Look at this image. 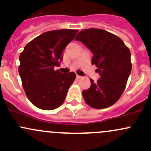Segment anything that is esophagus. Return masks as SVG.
Masks as SVG:
<instances>
[{"label":"esophagus","mask_w":151,"mask_h":151,"mask_svg":"<svg viewBox=\"0 0 151 151\" xmlns=\"http://www.w3.org/2000/svg\"><path fill=\"white\" fill-rule=\"evenodd\" d=\"M81 78H82V77H81V76L77 75V79H78V80H79V79H81Z\"/></svg>","instance_id":"obj_1"}]
</instances>
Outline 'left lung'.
Segmentation results:
<instances>
[{"instance_id": "left-lung-1", "label": "left lung", "mask_w": 151, "mask_h": 151, "mask_svg": "<svg viewBox=\"0 0 151 151\" xmlns=\"http://www.w3.org/2000/svg\"><path fill=\"white\" fill-rule=\"evenodd\" d=\"M75 40L80 41L93 53L92 64L98 69L100 78L82 91L85 101L92 108L106 109L120 98L132 70L129 47L118 36L102 29L82 30Z\"/></svg>"}]
</instances>
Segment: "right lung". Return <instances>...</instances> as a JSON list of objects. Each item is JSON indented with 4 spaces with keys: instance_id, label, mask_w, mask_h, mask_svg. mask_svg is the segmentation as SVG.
I'll use <instances>...</instances> for the list:
<instances>
[{
    "instance_id": "obj_1",
    "label": "right lung",
    "mask_w": 151,
    "mask_h": 151,
    "mask_svg": "<svg viewBox=\"0 0 151 151\" xmlns=\"http://www.w3.org/2000/svg\"><path fill=\"white\" fill-rule=\"evenodd\" d=\"M77 29H62L41 34L30 41L20 53L19 73L26 96L36 107L53 110L61 106L76 79L74 72L55 71L63 52Z\"/></svg>"
}]
</instances>
